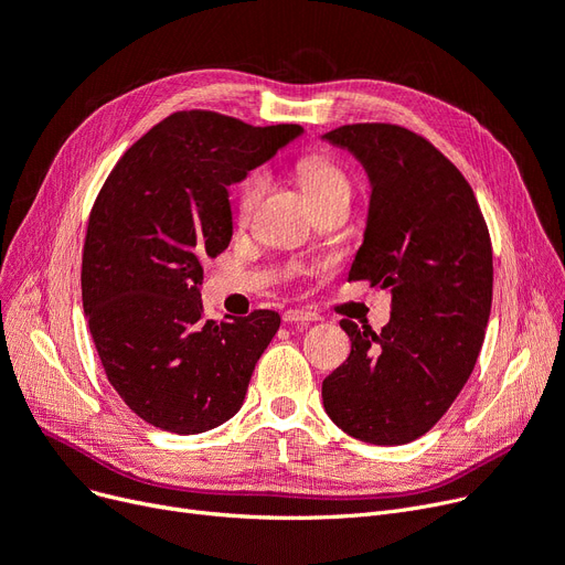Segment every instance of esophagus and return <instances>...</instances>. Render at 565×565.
Wrapping results in <instances>:
<instances>
[{"label": "esophagus", "instance_id": "obj_1", "mask_svg": "<svg viewBox=\"0 0 565 565\" xmlns=\"http://www.w3.org/2000/svg\"><path fill=\"white\" fill-rule=\"evenodd\" d=\"M284 321L286 323H311V321H319V315H311V311H305V309H288V311H284Z\"/></svg>", "mask_w": 565, "mask_h": 565}]
</instances>
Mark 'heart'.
<instances>
[{
    "mask_svg": "<svg viewBox=\"0 0 565 565\" xmlns=\"http://www.w3.org/2000/svg\"><path fill=\"white\" fill-rule=\"evenodd\" d=\"M298 174L300 183L305 188V193L309 195L311 202H317L328 195H338V193H351V181L349 174L342 170V167L328 158V156H305L298 162ZM267 179L263 172L248 174L239 191H237V218L239 223H246L250 216H254L258 202L265 195Z\"/></svg>",
    "mask_w": 565,
    "mask_h": 565,
    "instance_id": "1",
    "label": "heart"
}]
</instances>
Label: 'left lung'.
<instances>
[{
	"label": "left lung",
	"mask_w": 565,
	"mask_h": 565,
	"mask_svg": "<svg viewBox=\"0 0 565 565\" xmlns=\"http://www.w3.org/2000/svg\"><path fill=\"white\" fill-rule=\"evenodd\" d=\"M323 139L356 156L372 185L349 281L391 288L380 335L340 321L351 353L323 380V407L356 440L407 445L443 419L482 349L493 296L489 227L466 177L426 137L353 122Z\"/></svg>",
	"instance_id": "obj_1"
}]
</instances>
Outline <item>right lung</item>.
<instances>
[{"label":"right lung","mask_w":565,"mask_h":565,"mask_svg":"<svg viewBox=\"0 0 565 565\" xmlns=\"http://www.w3.org/2000/svg\"><path fill=\"white\" fill-rule=\"evenodd\" d=\"M300 132V125L256 128L216 111H177L104 181L83 244V311L107 380L146 424L195 435L242 407L281 317L256 309L204 319L202 263L233 237L227 185Z\"/></svg>","instance_id":"1"}]
</instances>
